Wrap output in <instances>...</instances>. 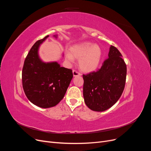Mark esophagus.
Returning a JSON list of instances; mask_svg holds the SVG:
<instances>
[{
  "label": "esophagus",
  "instance_id": "esophagus-1",
  "mask_svg": "<svg viewBox=\"0 0 151 151\" xmlns=\"http://www.w3.org/2000/svg\"><path fill=\"white\" fill-rule=\"evenodd\" d=\"M72 73H73V76L74 77H76V76H80L81 74L79 73L77 71L75 70H72Z\"/></svg>",
  "mask_w": 151,
  "mask_h": 151
}]
</instances>
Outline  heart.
Masks as SVG:
<instances>
[{
    "label": "heart",
    "mask_w": 151,
    "mask_h": 151,
    "mask_svg": "<svg viewBox=\"0 0 151 151\" xmlns=\"http://www.w3.org/2000/svg\"><path fill=\"white\" fill-rule=\"evenodd\" d=\"M103 56L102 50L99 45L84 42L72 45L65 53L66 60L72 62L79 59V67L86 73L95 71L101 63Z\"/></svg>",
    "instance_id": "obj_1"
}]
</instances>
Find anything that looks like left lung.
I'll return each mask as SVG.
<instances>
[{
    "label": "left lung",
    "instance_id": "8db88e82",
    "mask_svg": "<svg viewBox=\"0 0 151 151\" xmlns=\"http://www.w3.org/2000/svg\"><path fill=\"white\" fill-rule=\"evenodd\" d=\"M83 96L89 109L101 112L115 104L125 88L127 66L118 50L109 48L108 58L97 72L83 75Z\"/></svg>",
    "mask_w": 151,
    "mask_h": 151
}]
</instances>
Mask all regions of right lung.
<instances>
[{"instance_id":"right-lung-1","label":"right lung","mask_w":151,"mask_h":151,"mask_svg":"<svg viewBox=\"0 0 151 151\" xmlns=\"http://www.w3.org/2000/svg\"><path fill=\"white\" fill-rule=\"evenodd\" d=\"M53 36L57 38L58 35ZM48 37L37 41L32 47L22 72V87L26 97L42 108L53 107L61 101L73 77L71 69L61 67L57 62H45L41 59L40 47Z\"/></svg>"}]
</instances>
